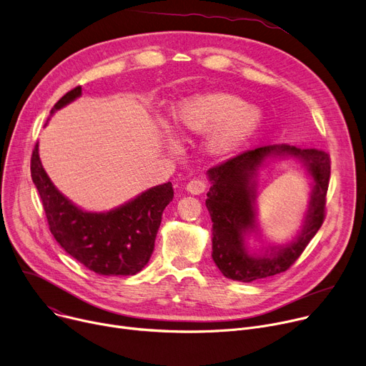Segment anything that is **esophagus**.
Masks as SVG:
<instances>
[{"label": "esophagus", "instance_id": "esophagus-1", "mask_svg": "<svg viewBox=\"0 0 366 366\" xmlns=\"http://www.w3.org/2000/svg\"><path fill=\"white\" fill-rule=\"evenodd\" d=\"M206 188H207V184L203 178H194L187 184V191L191 192V194H196V196H197V194L204 192Z\"/></svg>", "mask_w": 366, "mask_h": 366}]
</instances>
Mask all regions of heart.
I'll list each match as a JSON object with an SVG mask.
<instances>
[{
  "label": "heart",
  "instance_id": "1",
  "mask_svg": "<svg viewBox=\"0 0 366 366\" xmlns=\"http://www.w3.org/2000/svg\"><path fill=\"white\" fill-rule=\"evenodd\" d=\"M175 127L188 135L210 132L206 149L224 156L256 132L262 113L237 95L216 92L185 100L174 113Z\"/></svg>",
  "mask_w": 366,
  "mask_h": 366
}]
</instances>
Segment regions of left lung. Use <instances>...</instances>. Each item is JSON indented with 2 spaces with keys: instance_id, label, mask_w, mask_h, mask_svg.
Returning <instances> with one entry per match:
<instances>
[{
  "instance_id": "obj_1",
  "label": "left lung",
  "mask_w": 366,
  "mask_h": 366,
  "mask_svg": "<svg viewBox=\"0 0 366 366\" xmlns=\"http://www.w3.org/2000/svg\"><path fill=\"white\" fill-rule=\"evenodd\" d=\"M277 152L295 155L304 160L315 185L302 234L291 245L269 258L256 259L247 254L244 232L252 229L253 187L249 179L258 164ZM331 175V159L327 152L297 149L287 144H271L242 152L209 169L212 187L207 192L206 207L212 217V257L227 278L250 282L285 272L305 252L310 239L320 231L325 219L327 191Z\"/></svg>"
}]
</instances>
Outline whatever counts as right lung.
<instances>
[{
  "label": "right lung",
  "mask_w": 366,
  "mask_h": 366,
  "mask_svg": "<svg viewBox=\"0 0 366 366\" xmlns=\"http://www.w3.org/2000/svg\"><path fill=\"white\" fill-rule=\"evenodd\" d=\"M82 86L66 92L51 113L81 95ZM31 175L59 244L89 271L99 275H135L149 263L164 207L174 200L170 182L106 213L85 212L71 204L45 174L38 142L31 157Z\"/></svg>",
  "instance_id": "1"
}]
</instances>
